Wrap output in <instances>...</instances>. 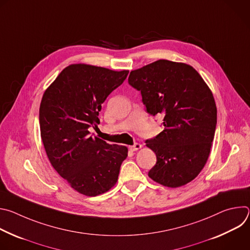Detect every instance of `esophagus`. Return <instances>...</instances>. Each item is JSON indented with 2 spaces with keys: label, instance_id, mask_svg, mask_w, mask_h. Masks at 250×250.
Wrapping results in <instances>:
<instances>
[{
  "label": "esophagus",
  "instance_id": "obj_1",
  "mask_svg": "<svg viewBox=\"0 0 250 250\" xmlns=\"http://www.w3.org/2000/svg\"><path fill=\"white\" fill-rule=\"evenodd\" d=\"M141 147H142V146H141L140 144H135V145H133V146H130L128 148H129V150H131V151H136V150L140 149Z\"/></svg>",
  "mask_w": 250,
  "mask_h": 250
}]
</instances>
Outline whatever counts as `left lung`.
<instances>
[{
  "label": "left lung",
  "instance_id": "obj_1",
  "mask_svg": "<svg viewBox=\"0 0 250 250\" xmlns=\"http://www.w3.org/2000/svg\"><path fill=\"white\" fill-rule=\"evenodd\" d=\"M128 83L140 91L150 115L164 116V129L146 140L157 159L149 178L169 188L188 184L206 165L215 136L210 89L191 65L165 59L130 71Z\"/></svg>",
  "mask_w": 250,
  "mask_h": 250
}]
</instances>
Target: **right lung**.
I'll return each instance as SVG.
<instances>
[{
	"label": "right lung",
	"mask_w": 250,
	"mask_h": 250,
	"mask_svg": "<svg viewBox=\"0 0 250 250\" xmlns=\"http://www.w3.org/2000/svg\"><path fill=\"white\" fill-rule=\"evenodd\" d=\"M128 70L77 63L65 67L44 91L41 136L56 172L78 193L96 197L117 183L127 147L91 136L102 104L126 78Z\"/></svg>",
	"instance_id": "obj_1"
}]
</instances>
